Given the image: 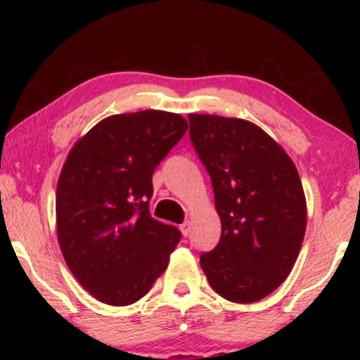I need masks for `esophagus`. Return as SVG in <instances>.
Listing matches in <instances>:
<instances>
[{
    "mask_svg": "<svg viewBox=\"0 0 360 360\" xmlns=\"http://www.w3.org/2000/svg\"><path fill=\"white\" fill-rule=\"evenodd\" d=\"M180 231H181V234L185 236H188L190 234V231H191V224L188 223V221H186V223H184V224H180Z\"/></svg>",
    "mask_w": 360,
    "mask_h": 360,
    "instance_id": "esophagus-1",
    "label": "esophagus"
}]
</instances>
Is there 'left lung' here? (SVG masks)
<instances>
[{
	"instance_id": "1",
	"label": "left lung",
	"mask_w": 360,
	"mask_h": 360,
	"mask_svg": "<svg viewBox=\"0 0 360 360\" xmlns=\"http://www.w3.org/2000/svg\"><path fill=\"white\" fill-rule=\"evenodd\" d=\"M190 137L211 176L221 239L201 254L213 290L254 303L292 272L307 229V198L293 160L254 122L188 115Z\"/></svg>"
}]
</instances>
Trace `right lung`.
I'll use <instances>...</instances> for the list:
<instances>
[{"label": "right lung", "mask_w": 360, "mask_h": 360, "mask_svg": "<svg viewBox=\"0 0 360 360\" xmlns=\"http://www.w3.org/2000/svg\"><path fill=\"white\" fill-rule=\"evenodd\" d=\"M186 129L176 112L112 115L68 152L56 195L58 245L98 302L136 303L165 272L181 234L150 218L152 174Z\"/></svg>", "instance_id": "obj_1"}]
</instances>
